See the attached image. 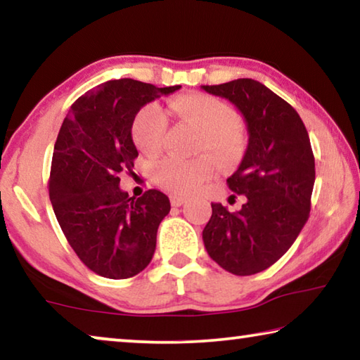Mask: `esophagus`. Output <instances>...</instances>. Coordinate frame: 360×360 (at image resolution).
<instances>
[{"label": "esophagus", "mask_w": 360, "mask_h": 360, "mask_svg": "<svg viewBox=\"0 0 360 360\" xmlns=\"http://www.w3.org/2000/svg\"><path fill=\"white\" fill-rule=\"evenodd\" d=\"M186 200H187V198H186V197H181V195H172V197H169V202H172L173 206L184 205Z\"/></svg>", "instance_id": "obj_1"}]
</instances>
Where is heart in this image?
I'll return each instance as SVG.
<instances>
[{
    "label": "heart",
    "mask_w": 360,
    "mask_h": 360,
    "mask_svg": "<svg viewBox=\"0 0 360 360\" xmlns=\"http://www.w3.org/2000/svg\"><path fill=\"white\" fill-rule=\"evenodd\" d=\"M168 114L191 122L202 130L197 150L206 152L225 167L238 162L243 152V136L238 114L227 103L205 94H187L167 105ZM168 130L167 114L158 105H148L136 114L131 135L139 149L154 155L162 149ZM210 155L195 158H163L154 167V179L158 186L173 193H192L198 191L216 172V163Z\"/></svg>",
    "instance_id": "heart-1"
}]
</instances>
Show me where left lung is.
Returning a JSON list of instances; mask_svg holds the SVG:
<instances>
[{
    "label": "left lung",
    "mask_w": 360,
    "mask_h": 360,
    "mask_svg": "<svg viewBox=\"0 0 360 360\" xmlns=\"http://www.w3.org/2000/svg\"><path fill=\"white\" fill-rule=\"evenodd\" d=\"M202 89L235 105L249 135L245 157L227 179L246 203L235 212L211 203L205 248L224 270L255 275L288 252L308 221L316 176L311 143L295 109L254 79Z\"/></svg>",
    "instance_id": "left-lung-1"
}]
</instances>
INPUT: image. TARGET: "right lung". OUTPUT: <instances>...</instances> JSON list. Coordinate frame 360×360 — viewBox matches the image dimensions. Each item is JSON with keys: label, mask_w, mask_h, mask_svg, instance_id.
I'll return each mask as SVG.
<instances>
[{"label": "right lung", "mask_w": 360, "mask_h": 360, "mask_svg": "<svg viewBox=\"0 0 360 360\" xmlns=\"http://www.w3.org/2000/svg\"><path fill=\"white\" fill-rule=\"evenodd\" d=\"M135 79L98 85L72 103L53 148L49 197L77 257L96 275L125 279L149 265L169 200L155 188L129 197L119 173L138 157L131 125L144 105L179 90Z\"/></svg>", "instance_id": "obj_1"}]
</instances>
